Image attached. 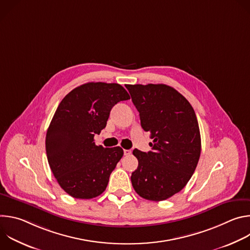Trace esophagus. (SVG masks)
<instances>
[{
	"mask_svg": "<svg viewBox=\"0 0 250 250\" xmlns=\"http://www.w3.org/2000/svg\"><path fill=\"white\" fill-rule=\"evenodd\" d=\"M124 154H125V156H128V155L131 154V150H130V149H125V150H124Z\"/></svg>",
	"mask_w": 250,
	"mask_h": 250,
	"instance_id": "esophagus-1",
	"label": "esophagus"
}]
</instances>
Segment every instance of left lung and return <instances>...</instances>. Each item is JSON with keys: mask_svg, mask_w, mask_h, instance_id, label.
<instances>
[{"mask_svg": "<svg viewBox=\"0 0 250 250\" xmlns=\"http://www.w3.org/2000/svg\"><path fill=\"white\" fill-rule=\"evenodd\" d=\"M139 113L141 127L150 132L151 151L133 150L138 160L131 173L134 191L149 201H164L191 179L201 154L195 111L187 99L164 84L126 85Z\"/></svg>", "mask_w": 250, "mask_h": 250, "instance_id": "left-lung-1", "label": "left lung"}]
</instances>
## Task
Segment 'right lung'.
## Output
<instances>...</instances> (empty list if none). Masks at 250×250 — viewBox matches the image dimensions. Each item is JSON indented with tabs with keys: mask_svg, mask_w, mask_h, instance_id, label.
Wrapping results in <instances>:
<instances>
[{
	"mask_svg": "<svg viewBox=\"0 0 250 250\" xmlns=\"http://www.w3.org/2000/svg\"><path fill=\"white\" fill-rule=\"evenodd\" d=\"M128 99L120 84L91 82L60 102L46 132L45 149L58 184L71 197L93 199L108 186L124 150L96 146L94 136L105 127L113 106Z\"/></svg>",
	"mask_w": 250,
	"mask_h": 250,
	"instance_id": "obj_1",
	"label": "right lung"
}]
</instances>
